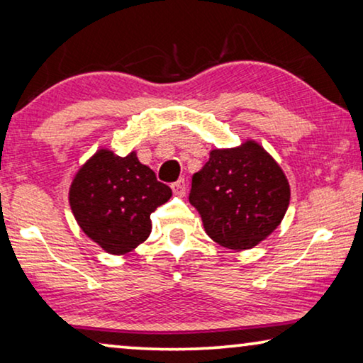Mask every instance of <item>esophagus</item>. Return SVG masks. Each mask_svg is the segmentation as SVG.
<instances>
[{
    "mask_svg": "<svg viewBox=\"0 0 363 363\" xmlns=\"http://www.w3.org/2000/svg\"><path fill=\"white\" fill-rule=\"evenodd\" d=\"M171 187H172V192H174L176 196H179V197H182L184 194H186V189H187L186 181H184V179H179L177 182H174Z\"/></svg>",
    "mask_w": 363,
    "mask_h": 363,
    "instance_id": "esophagus-1",
    "label": "esophagus"
}]
</instances>
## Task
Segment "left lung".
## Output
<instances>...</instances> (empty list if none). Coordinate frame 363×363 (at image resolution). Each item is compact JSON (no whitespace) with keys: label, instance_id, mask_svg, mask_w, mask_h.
<instances>
[{"label":"left lung","instance_id":"1","mask_svg":"<svg viewBox=\"0 0 363 363\" xmlns=\"http://www.w3.org/2000/svg\"><path fill=\"white\" fill-rule=\"evenodd\" d=\"M189 202L215 242L245 251L282 223L290 184L272 155L247 138L238 147L210 151L207 163L192 176Z\"/></svg>","mask_w":363,"mask_h":363}]
</instances>
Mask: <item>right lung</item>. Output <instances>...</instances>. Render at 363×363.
Listing matches in <instances>:
<instances>
[{
  "label": "right lung",
  "mask_w": 363,
  "mask_h": 363,
  "mask_svg": "<svg viewBox=\"0 0 363 363\" xmlns=\"http://www.w3.org/2000/svg\"><path fill=\"white\" fill-rule=\"evenodd\" d=\"M172 191L140 163L137 151L117 156L101 147L73 176L68 202L83 233L113 256H123L151 233L150 215Z\"/></svg>",
  "instance_id": "add662e5"
}]
</instances>
